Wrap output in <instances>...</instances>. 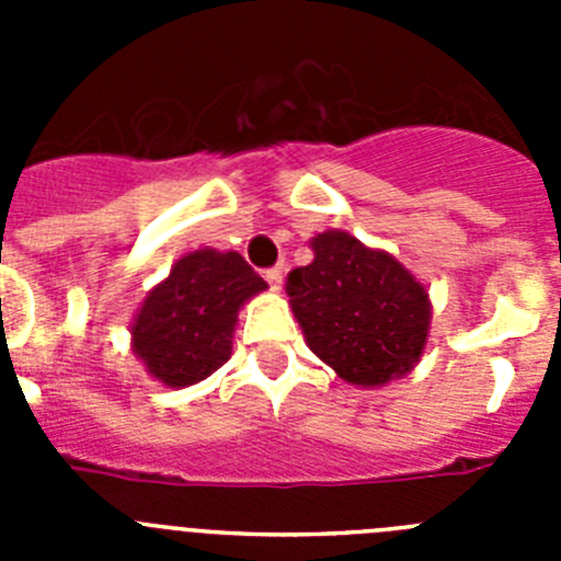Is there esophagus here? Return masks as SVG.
<instances>
[{
    "label": "esophagus",
    "instance_id": "1",
    "mask_svg": "<svg viewBox=\"0 0 561 561\" xmlns=\"http://www.w3.org/2000/svg\"><path fill=\"white\" fill-rule=\"evenodd\" d=\"M284 275H286L284 264H277V266H272V270L264 272L266 284H270L272 289H280V284H284Z\"/></svg>",
    "mask_w": 561,
    "mask_h": 561
}]
</instances>
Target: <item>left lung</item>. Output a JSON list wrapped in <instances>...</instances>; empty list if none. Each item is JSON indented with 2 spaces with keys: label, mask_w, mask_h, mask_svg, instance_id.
I'll return each mask as SVG.
<instances>
[{
  "label": "left lung",
  "mask_w": 561,
  "mask_h": 561,
  "mask_svg": "<svg viewBox=\"0 0 561 561\" xmlns=\"http://www.w3.org/2000/svg\"><path fill=\"white\" fill-rule=\"evenodd\" d=\"M314 261L286 277L309 348L345 381L385 385L419 362L430 329L424 286L388 252L340 230L311 241Z\"/></svg>",
  "instance_id": "8db88e82"
}]
</instances>
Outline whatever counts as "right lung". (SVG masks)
I'll return each mask as SVG.
<instances>
[{
    "label": "right lung",
    "mask_w": 561,
    "mask_h": 561,
    "mask_svg": "<svg viewBox=\"0 0 561 561\" xmlns=\"http://www.w3.org/2000/svg\"><path fill=\"white\" fill-rule=\"evenodd\" d=\"M261 289L264 277L238 252H191L148 291L131 329L134 354L171 388L196 385L230 359L238 309Z\"/></svg>",
    "instance_id": "add662e5"
}]
</instances>
